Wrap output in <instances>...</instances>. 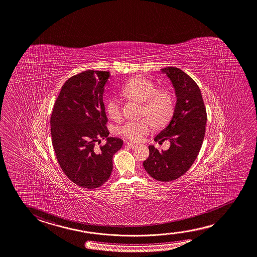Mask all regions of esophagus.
Segmentation results:
<instances>
[{"instance_id": "esophagus-1", "label": "esophagus", "mask_w": 257, "mask_h": 257, "mask_svg": "<svg viewBox=\"0 0 257 257\" xmlns=\"http://www.w3.org/2000/svg\"><path fill=\"white\" fill-rule=\"evenodd\" d=\"M126 145L128 147L132 148V149H136V148L138 147V145L135 144V143H126Z\"/></svg>"}]
</instances>
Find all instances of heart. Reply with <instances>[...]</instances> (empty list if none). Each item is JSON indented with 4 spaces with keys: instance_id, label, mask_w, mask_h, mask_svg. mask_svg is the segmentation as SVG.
<instances>
[{
    "instance_id": "1",
    "label": "heart",
    "mask_w": 257,
    "mask_h": 257,
    "mask_svg": "<svg viewBox=\"0 0 257 257\" xmlns=\"http://www.w3.org/2000/svg\"><path fill=\"white\" fill-rule=\"evenodd\" d=\"M122 92L127 97L143 103L142 114L152 117L157 125H165L172 118L176 104L170 89H157L152 80L136 77L127 82ZM106 113L114 121L122 118L121 103L117 97H112L107 102ZM151 119L144 117L137 121H128L118 128V133L125 139L140 143L153 129L154 122Z\"/></svg>"
}]
</instances>
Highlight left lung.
<instances>
[{"label":"left lung","mask_w":257,"mask_h":257,"mask_svg":"<svg viewBox=\"0 0 257 257\" xmlns=\"http://www.w3.org/2000/svg\"><path fill=\"white\" fill-rule=\"evenodd\" d=\"M161 71L172 81L177 104L169 125L154 141L161 143L169 140L170 147L160 152L149 146L150 156L143 167L156 180L169 182L182 177L196 160L205 135L207 113L201 90L188 74L177 67Z\"/></svg>","instance_id":"1"}]
</instances>
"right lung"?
Here are the masks:
<instances>
[{
	"instance_id": "obj_1",
	"label": "right lung",
	"mask_w": 257,
	"mask_h": 257,
	"mask_svg": "<svg viewBox=\"0 0 257 257\" xmlns=\"http://www.w3.org/2000/svg\"><path fill=\"white\" fill-rule=\"evenodd\" d=\"M109 72L85 71L63 85L51 114L55 156L66 177L79 186L94 189L108 180L113 157L122 140L108 137L103 93ZM107 143L97 148L101 139Z\"/></svg>"
}]
</instances>
